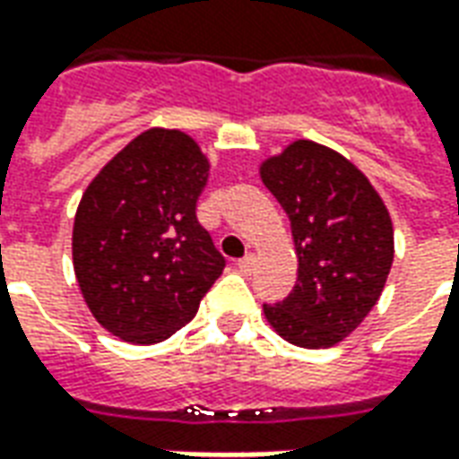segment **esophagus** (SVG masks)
<instances>
[{"label":"esophagus","instance_id":"obj_1","mask_svg":"<svg viewBox=\"0 0 459 459\" xmlns=\"http://www.w3.org/2000/svg\"><path fill=\"white\" fill-rule=\"evenodd\" d=\"M236 265H238V270L240 273H250V270H253V265H255V255H246V258H240V260H236Z\"/></svg>","mask_w":459,"mask_h":459}]
</instances>
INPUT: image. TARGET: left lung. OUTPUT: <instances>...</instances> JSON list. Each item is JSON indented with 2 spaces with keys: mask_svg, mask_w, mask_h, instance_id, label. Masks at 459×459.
I'll return each instance as SVG.
<instances>
[{
  "mask_svg": "<svg viewBox=\"0 0 459 459\" xmlns=\"http://www.w3.org/2000/svg\"><path fill=\"white\" fill-rule=\"evenodd\" d=\"M260 177L288 213L298 253V282L263 305L265 317L290 344H337L381 298L394 263L391 216L364 174L317 142H292Z\"/></svg>",
  "mask_w": 459,
  "mask_h": 459,
  "instance_id": "obj_1",
  "label": "left lung"
}]
</instances>
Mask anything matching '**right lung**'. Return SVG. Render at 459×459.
<instances>
[{
	"label": "right lung",
	"mask_w": 459,
	"mask_h": 459,
	"mask_svg": "<svg viewBox=\"0 0 459 459\" xmlns=\"http://www.w3.org/2000/svg\"><path fill=\"white\" fill-rule=\"evenodd\" d=\"M209 179L179 130L142 132L85 189L74 268L93 317L130 344H157L189 322L226 268L196 199Z\"/></svg>",
	"instance_id": "1"
}]
</instances>
